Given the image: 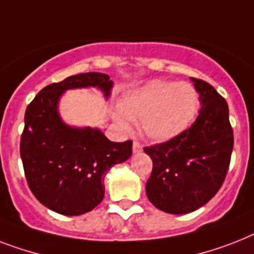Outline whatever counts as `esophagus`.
Returning a JSON list of instances; mask_svg holds the SVG:
<instances>
[{
    "label": "esophagus",
    "instance_id": "1",
    "mask_svg": "<svg viewBox=\"0 0 254 254\" xmlns=\"http://www.w3.org/2000/svg\"><path fill=\"white\" fill-rule=\"evenodd\" d=\"M142 151V145L138 141H133V152Z\"/></svg>",
    "mask_w": 254,
    "mask_h": 254
}]
</instances>
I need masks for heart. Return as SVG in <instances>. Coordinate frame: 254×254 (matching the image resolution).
Here are the masks:
<instances>
[{"label":"heart","instance_id":"heart-1","mask_svg":"<svg viewBox=\"0 0 254 254\" xmlns=\"http://www.w3.org/2000/svg\"><path fill=\"white\" fill-rule=\"evenodd\" d=\"M124 116L139 119V130L155 141H167L184 131L194 119L198 108V94L190 83L152 80L142 88L124 96L120 103ZM117 115L123 129L127 121Z\"/></svg>","mask_w":254,"mask_h":254}]
</instances>
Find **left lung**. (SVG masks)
<instances>
[{"label": "left lung", "mask_w": 254, "mask_h": 254, "mask_svg": "<svg viewBox=\"0 0 254 254\" xmlns=\"http://www.w3.org/2000/svg\"><path fill=\"white\" fill-rule=\"evenodd\" d=\"M201 109L195 121L170 141L143 148L152 160L148 201L168 214H187L213 198L223 185L234 148L226 99L207 82L191 78Z\"/></svg>", "instance_id": "8db88e82"}]
</instances>
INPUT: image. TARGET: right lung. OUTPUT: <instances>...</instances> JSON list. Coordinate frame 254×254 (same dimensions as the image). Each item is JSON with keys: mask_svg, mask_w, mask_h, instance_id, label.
<instances>
[{"mask_svg": "<svg viewBox=\"0 0 254 254\" xmlns=\"http://www.w3.org/2000/svg\"><path fill=\"white\" fill-rule=\"evenodd\" d=\"M99 87L109 96L112 80L107 74L83 73L45 86L27 106L20 137V158L32 194L63 215H82L104 198V177L109 168L131 155V141L111 142L91 127H67L57 112L65 90Z\"/></svg>", "mask_w": 254, "mask_h": 254, "instance_id": "obj_1", "label": "right lung"}]
</instances>
